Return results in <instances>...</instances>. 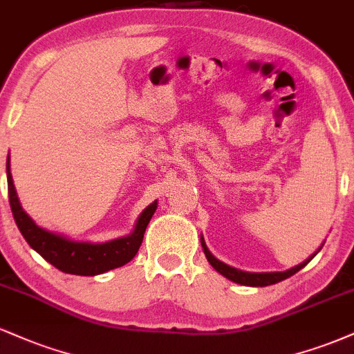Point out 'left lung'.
<instances>
[{"label": "left lung", "instance_id": "left-lung-1", "mask_svg": "<svg viewBox=\"0 0 354 354\" xmlns=\"http://www.w3.org/2000/svg\"><path fill=\"white\" fill-rule=\"evenodd\" d=\"M202 248H203V253H205L207 260H209V263L214 267L220 275H223L228 280L235 281V283H240V285H247V286H267V285H273V283H278V281L285 280V278L295 275L297 272H300V270L305 267L308 261L313 259L317 253H315L313 257H311L310 260L303 261L301 265H298V267H295L292 270H286V272H275V273H248V272H242V270H236L234 267H228V265L223 263V261H220L215 259L214 255L209 252V248H207L205 242H203L202 239Z\"/></svg>", "mask_w": 354, "mask_h": 354}]
</instances>
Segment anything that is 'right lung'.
Instances as JSON below:
<instances>
[{
  "mask_svg": "<svg viewBox=\"0 0 354 354\" xmlns=\"http://www.w3.org/2000/svg\"><path fill=\"white\" fill-rule=\"evenodd\" d=\"M8 174V195H10V205L16 225L23 234L24 240L29 243L32 250H36L46 261L54 265L57 270L71 275L93 277L99 273L109 272L126 265L136 257L142 243L145 228L151 222L153 212L157 209V202L149 205L137 220L136 230L124 239L112 240L107 243H84L71 242L64 236L51 234L44 228L37 227L28 214L21 209L18 195H16L15 185L10 172V157L6 160Z\"/></svg>",
  "mask_w": 354,
  "mask_h": 354,
  "instance_id": "add662e5",
  "label": "right lung"
}]
</instances>
